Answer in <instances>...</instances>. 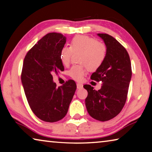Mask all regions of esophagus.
Instances as JSON below:
<instances>
[{"instance_id":"obj_1","label":"esophagus","mask_w":152,"mask_h":152,"mask_svg":"<svg viewBox=\"0 0 152 152\" xmlns=\"http://www.w3.org/2000/svg\"><path fill=\"white\" fill-rule=\"evenodd\" d=\"M82 87H83V84H80V83H77V88L80 89V88H82Z\"/></svg>"}]
</instances>
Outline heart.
Here are the masks:
<instances>
[{"mask_svg":"<svg viewBox=\"0 0 152 152\" xmlns=\"http://www.w3.org/2000/svg\"><path fill=\"white\" fill-rule=\"evenodd\" d=\"M80 53V62L84 66H74L68 71L72 78L80 81L83 78L86 69L95 71L99 69L106 59L107 48L95 38L86 35L74 37L70 42V48L64 47L60 51V60L64 66H68L73 53Z\"/></svg>","mask_w":152,"mask_h":152,"instance_id":"1","label":"heart"}]
</instances>
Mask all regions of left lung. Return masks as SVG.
I'll list each match as a JSON object with an SVG mask.
<instances>
[{
    "label": "left lung",
    "mask_w": 152,
    "mask_h": 152,
    "mask_svg": "<svg viewBox=\"0 0 152 152\" xmlns=\"http://www.w3.org/2000/svg\"><path fill=\"white\" fill-rule=\"evenodd\" d=\"M107 48L104 63L91 75V78L102 82L101 88L94 90L84 85L88 91L85 104L88 114L94 119L107 121L121 111L127 98L132 76L130 58L126 49L111 35L98 33Z\"/></svg>",
    "instance_id": "8db88e82"
}]
</instances>
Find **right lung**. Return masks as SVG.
<instances>
[{"label":"right lung","instance_id":"obj_1","mask_svg":"<svg viewBox=\"0 0 152 152\" xmlns=\"http://www.w3.org/2000/svg\"><path fill=\"white\" fill-rule=\"evenodd\" d=\"M66 42L61 33H48L28 51L23 61L21 82L27 102L45 122H57L66 116L76 90L73 80L59 87L53 82L52 74L64 70L60 56Z\"/></svg>","mask_w":152,"mask_h":152}]
</instances>
